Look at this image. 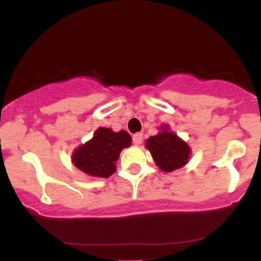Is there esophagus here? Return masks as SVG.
<instances>
[{
  "instance_id": "esophagus-1",
  "label": "esophagus",
  "mask_w": 261,
  "mask_h": 261,
  "mask_svg": "<svg viewBox=\"0 0 261 261\" xmlns=\"http://www.w3.org/2000/svg\"><path fill=\"white\" fill-rule=\"evenodd\" d=\"M143 140V135L142 134H135L133 136V142L135 145H141Z\"/></svg>"
}]
</instances>
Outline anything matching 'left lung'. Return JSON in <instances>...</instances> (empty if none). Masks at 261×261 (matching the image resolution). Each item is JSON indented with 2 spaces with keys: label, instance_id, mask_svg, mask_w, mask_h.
I'll list each match as a JSON object with an SVG mask.
<instances>
[{
  "label": "left lung",
  "instance_id": "left-lung-1",
  "mask_svg": "<svg viewBox=\"0 0 261 261\" xmlns=\"http://www.w3.org/2000/svg\"><path fill=\"white\" fill-rule=\"evenodd\" d=\"M146 147L163 172H173L179 169L188 162L190 148L175 134L163 127L161 134L151 136L146 141Z\"/></svg>",
  "mask_w": 261,
  "mask_h": 261
}]
</instances>
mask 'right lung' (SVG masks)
<instances>
[{"instance_id": "add662e5", "label": "right lung", "mask_w": 261, "mask_h": 261, "mask_svg": "<svg viewBox=\"0 0 261 261\" xmlns=\"http://www.w3.org/2000/svg\"><path fill=\"white\" fill-rule=\"evenodd\" d=\"M130 145L131 136L126 131L114 133L110 128L100 127L91 141L74 151L72 161L86 174L108 178L115 172V162L121 149Z\"/></svg>"}]
</instances>
